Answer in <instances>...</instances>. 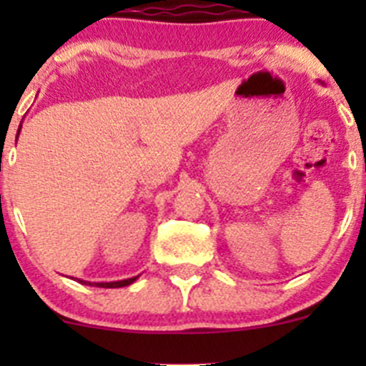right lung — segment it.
<instances>
[{"label":"right lung","instance_id":"right-lung-1","mask_svg":"<svg viewBox=\"0 0 366 366\" xmlns=\"http://www.w3.org/2000/svg\"><path fill=\"white\" fill-rule=\"evenodd\" d=\"M21 131V127H19ZM19 131H17V136H19ZM139 276H134V278H127V280H120V282H84V280H77L79 283H83V285H90V287H102V289H120V287H127L131 285V283H134L136 280H138Z\"/></svg>","mask_w":366,"mask_h":366}]
</instances>
